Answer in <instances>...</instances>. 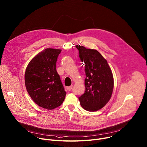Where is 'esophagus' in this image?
Listing matches in <instances>:
<instances>
[{
  "label": "esophagus",
  "instance_id": "obj_1",
  "mask_svg": "<svg viewBox=\"0 0 147 147\" xmlns=\"http://www.w3.org/2000/svg\"><path fill=\"white\" fill-rule=\"evenodd\" d=\"M72 88H73V86H68L67 89H68V90L70 91V90H71Z\"/></svg>",
  "mask_w": 147,
  "mask_h": 147
}]
</instances>
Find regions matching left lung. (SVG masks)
I'll list each match as a JSON object with an SVG mask.
<instances>
[{"mask_svg":"<svg viewBox=\"0 0 147 147\" xmlns=\"http://www.w3.org/2000/svg\"><path fill=\"white\" fill-rule=\"evenodd\" d=\"M79 57L84 63L86 91L79 97L80 105L87 111L94 112L103 107L111 98L114 81L107 60L99 52L83 46H76Z\"/></svg>","mask_w":147,"mask_h":147,"instance_id":"1","label":"left lung"}]
</instances>
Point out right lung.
Masks as SVG:
<instances>
[{"mask_svg": "<svg viewBox=\"0 0 147 147\" xmlns=\"http://www.w3.org/2000/svg\"><path fill=\"white\" fill-rule=\"evenodd\" d=\"M60 49L47 48L29 63L25 73L26 89L34 102L42 108L52 110L60 106L66 95L56 63Z\"/></svg>", "mask_w": 147, "mask_h": 147, "instance_id": "right-lung-1", "label": "right lung"}]
</instances>
